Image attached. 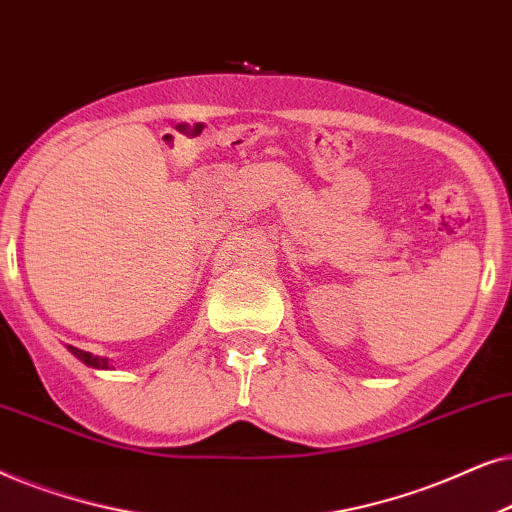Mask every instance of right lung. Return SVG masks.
I'll use <instances>...</instances> for the list:
<instances>
[{
    "label": "right lung",
    "instance_id": "obj_1",
    "mask_svg": "<svg viewBox=\"0 0 512 512\" xmlns=\"http://www.w3.org/2000/svg\"><path fill=\"white\" fill-rule=\"evenodd\" d=\"M67 349H70V353H74V356H77L81 363H86L88 367H98V370H109V360L107 358H100V356H93V353H88V351H81V349H77V346H67Z\"/></svg>",
    "mask_w": 512,
    "mask_h": 512
}]
</instances>
